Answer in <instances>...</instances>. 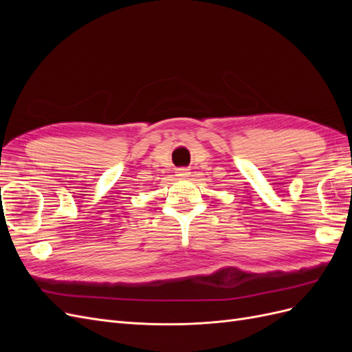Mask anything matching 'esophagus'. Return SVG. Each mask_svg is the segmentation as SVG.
<instances>
[{"instance_id": "obj_1", "label": "esophagus", "mask_w": 352, "mask_h": 352, "mask_svg": "<svg viewBox=\"0 0 352 352\" xmlns=\"http://www.w3.org/2000/svg\"><path fill=\"white\" fill-rule=\"evenodd\" d=\"M176 173H177V176H179V177H186V176L189 175V172H188L186 168H179Z\"/></svg>"}]
</instances>
